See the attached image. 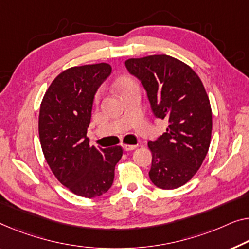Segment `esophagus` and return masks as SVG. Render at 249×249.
I'll use <instances>...</instances> for the list:
<instances>
[{"label":"esophagus","mask_w":249,"mask_h":249,"mask_svg":"<svg viewBox=\"0 0 249 249\" xmlns=\"http://www.w3.org/2000/svg\"><path fill=\"white\" fill-rule=\"evenodd\" d=\"M123 148L125 151H133V150H135V148L137 147V145H128V144H123Z\"/></svg>","instance_id":"1"}]
</instances>
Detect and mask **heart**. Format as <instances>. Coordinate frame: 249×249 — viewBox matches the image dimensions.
<instances>
[{"mask_svg":"<svg viewBox=\"0 0 249 249\" xmlns=\"http://www.w3.org/2000/svg\"><path fill=\"white\" fill-rule=\"evenodd\" d=\"M117 87L121 90V92H123L125 90H127V89H129V88L136 87V85H135L134 81L131 80V79H128V78H123V79H121L120 81H118ZM99 96H101L99 94L96 95V101H98Z\"/></svg>","mask_w":249,"mask_h":249,"instance_id":"heart-1","label":"heart"}]
</instances>
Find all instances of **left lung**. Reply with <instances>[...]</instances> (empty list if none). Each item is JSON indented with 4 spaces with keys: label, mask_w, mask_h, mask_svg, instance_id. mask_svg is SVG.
<instances>
[{
    "label": "left lung",
    "mask_w": 249,
    "mask_h": 249,
    "mask_svg": "<svg viewBox=\"0 0 249 249\" xmlns=\"http://www.w3.org/2000/svg\"><path fill=\"white\" fill-rule=\"evenodd\" d=\"M125 66L145 89L154 116L169 122L166 132L147 143L150 179L164 190L179 188L196 173L209 150L213 114L206 89L190 67L170 55L128 59Z\"/></svg>",
    "instance_id": "obj_1"
}]
</instances>
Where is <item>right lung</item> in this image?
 Wrapping results in <instances>:
<instances>
[{"mask_svg": "<svg viewBox=\"0 0 249 249\" xmlns=\"http://www.w3.org/2000/svg\"><path fill=\"white\" fill-rule=\"evenodd\" d=\"M112 73L108 64L72 67L55 77L44 94L39 136L51 171L75 195L95 198L112 187L121 146L89 145L87 128L99 86Z\"/></svg>", "mask_w": 249, "mask_h": 249, "instance_id": "add662e5", "label": "right lung"}]
</instances>
